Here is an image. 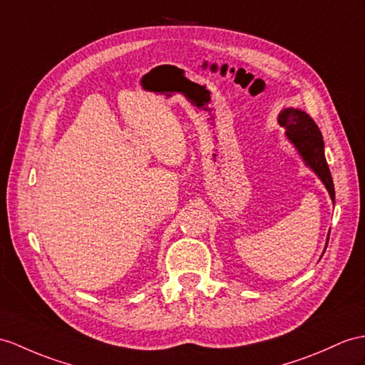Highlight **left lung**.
<instances>
[{
  "label": "left lung",
  "instance_id": "left-lung-1",
  "mask_svg": "<svg viewBox=\"0 0 365 365\" xmlns=\"http://www.w3.org/2000/svg\"><path fill=\"white\" fill-rule=\"evenodd\" d=\"M279 123L287 128L288 139L296 145L302 158L305 159V163L321 178L331 200L334 201L333 178L324 153L322 133L316 125V122L305 111L287 108L279 114ZM328 237H330V234H328Z\"/></svg>",
  "mask_w": 365,
  "mask_h": 365
}]
</instances>
